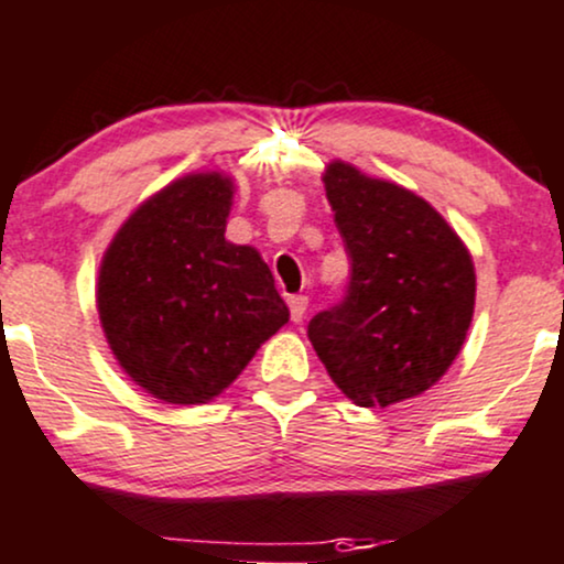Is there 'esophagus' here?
Returning a JSON list of instances; mask_svg holds the SVG:
<instances>
[{
  "instance_id": "1",
  "label": "esophagus",
  "mask_w": 564,
  "mask_h": 564,
  "mask_svg": "<svg viewBox=\"0 0 564 564\" xmlns=\"http://www.w3.org/2000/svg\"><path fill=\"white\" fill-rule=\"evenodd\" d=\"M288 306H290V317H293V323H301V319H304V314H306L308 299H306V295H290Z\"/></svg>"
}]
</instances>
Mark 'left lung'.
<instances>
[{"mask_svg":"<svg viewBox=\"0 0 564 564\" xmlns=\"http://www.w3.org/2000/svg\"><path fill=\"white\" fill-rule=\"evenodd\" d=\"M323 180L352 274L341 304L312 317L308 341L357 405L384 409L422 395L449 371L474 319L468 247L401 185L344 161H333Z\"/></svg>","mask_w":564,"mask_h":564,"instance_id":"1","label":"left lung"}]
</instances>
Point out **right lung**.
<instances>
[{
    "instance_id": "right-lung-1",
    "label": "right lung",
    "mask_w": 564,
    "mask_h": 564,
    "mask_svg": "<svg viewBox=\"0 0 564 564\" xmlns=\"http://www.w3.org/2000/svg\"><path fill=\"white\" fill-rule=\"evenodd\" d=\"M231 198V177L187 174L148 198L101 258L107 344L163 403L220 395L290 319L256 247L226 239Z\"/></svg>"
}]
</instances>
